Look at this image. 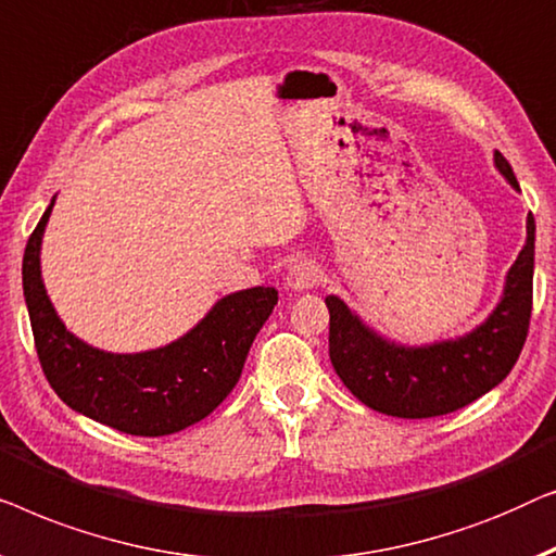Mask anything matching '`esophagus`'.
Listing matches in <instances>:
<instances>
[{
  "label": "esophagus",
  "mask_w": 556,
  "mask_h": 556,
  "mask_svg": "<svg viewBox=\"0 0 556 556\" xmlns=\"http://www.w3.org/2000/svg\"><path fill=\"white\" fill-rule=\"evenodd\" d=\"M319 279H323V269H319L315 262L302 260V262H296L292 269H289L287 287L294 289V292H304V289L317 287Z\"/></svg>",
  "instance_id": "obj_1"
}]
</instances>
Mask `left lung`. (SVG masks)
<instances>
[{
	"mask_svg": "<svg viewBox=\"0 0 556 556\" xmlns=\"http://www.w3.org/2000/svg\"><path fill=\"white\" fill-rule=\"evenodd\" d=\"M496 168L519 189L509 161L496 151ZM534 216L527 244L506 277L504 296L486 323L466 338L428 348H401L367 330L338 296L330 309V359L350 393L367 408L395 418H435L496 388L511 372L529 334L534 300Z\"/></svg>",
	"mask_w": 556,
	"mask_h": 556,
	"instance_id": "1",
	"label": "left lung"
}]
</instances>
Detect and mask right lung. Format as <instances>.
<instances>
[{
    "label": "right lung",
    "mask_w": 556,
    "mask_h": 556,
    "mask_svg": "<svg viewBox=\"0 0 556 556\" xmlns=\"http://www.w3.org/2000/svg\"><path fill=\"white\" fill-rule=\"evenodd\" d=\"M54 199L29 233L22 287L37 357L70 408L130 435H168L206 418L237 386L249 348L277 304L275 287L224 296L181 340L138 355H113L65 330L40 277L42 231Z\"/></svg>",
    "instance_id": "obj_1"
}]
</instances>
